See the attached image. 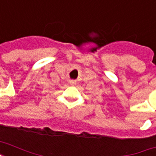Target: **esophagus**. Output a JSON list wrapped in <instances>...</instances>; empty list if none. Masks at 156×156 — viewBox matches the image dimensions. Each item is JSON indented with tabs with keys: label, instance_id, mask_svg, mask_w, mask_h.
<instances>
[{
	"label": "esophagus",
	"instance_id": "esophagus-1",
	"mask_svg": "<svg viewBox=\"0 0 156 156\" xmlns=\"http://www.w3.org/2000/svg\"><path fill=\"white\" fill-rule=\"evenodd\" d=\"M69 84H70L71 86H75L76 82L75 81H69Z\"/></svg>",
	"mask_w": 156,
	"mask_h": 156
}]
</instances>
